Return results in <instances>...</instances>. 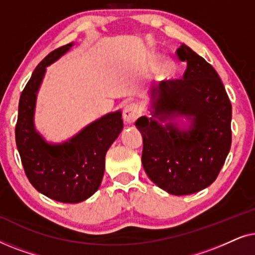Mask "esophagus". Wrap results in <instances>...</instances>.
<instances>
[{"label": "esophagus", "instance_id": "34e87169", "mask_svg": "<svg viewBox=\"0 0 255 255\" xmlns=\"http://www.w3.org/2000/svg\"><path fill=\"white\" fill-rule=\"evenodd\" d=\"M141 115V111L139 109L138 104L130 103L124 108L123 110V118L128 123H134L137 118Z\"/></svg>", "mask_w": 255, "mask_h": 255}]
</instances>
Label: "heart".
<instances>
[{
    "instance_id": "obj_1",
    "label": "heart",
    "mask_w": 255,
    "mask_h": 255,
    "mask_svg": "<svg viewBox=\"0 0 255 255\" xmlns=\"http://www.w3.org/2000/svg\"><path fill=\"white\" fill-rule=\"evenodd\" d=\"M174 72V65L170 61H163L161 65L159 66V74L163 76V78H167L170 74H173Z\"/></svg>"
}]
</instances>
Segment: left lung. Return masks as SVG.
I'll use <instances>...</instances> for the list:
<instances>
[{
    "mask_svg": "<svg viewBox=\"0 0 255 255\" xmlns=\"http://www.w3.org/2000/svg\"><path fill=\"white\" fill-rule=\"evenodd\" d=\"M176 53L187 61L183 78L153 87V116L138 118L135 127L142 134L146 174L159 188L181 196L197 193L217 179L231 147L232 106L209 62L187 45H181ZM177 114L192 121L188 130L158 123Z\"/></svg>",
    "mask_w": 255,
    "mask_h": 255,
    "instance_id": "obj_1",
    "label": "left lung"
}]
</instances>
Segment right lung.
Masks as SVG:
<instances>
[{
    "mask_svg": "<svg viewBox=\"0 0 255 255\" xmlns=\"http://www.w3.org/2000/svg\"><path fill=\"white\" fill-rule=\"evenodd\" d=\"M73 44L55 48L39 62L20 94L15 128L16 145L30 183L45 196L62 203H79L99 189L106 153L123 128L121 111L94 122L61 145H50L33 125L37 92L46 67Z\"/></svg>",
    "mask_w": 255,
    "mask_h": 255,
    "instance_id": "right-lung-1",
    "label": "right lung"
}]
</instances>
